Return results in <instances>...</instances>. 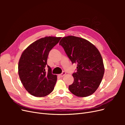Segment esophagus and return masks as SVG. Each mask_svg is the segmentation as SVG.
<instances>
[{
    "mask_svg": "<svg viewBox=\"0 0 125 125\" xmlns=\"http://www.w3.org/2000/svg\"><path fill=\"white\" fill-rule=\"evenodd\" d=\"M66 74V73L65 71H63L62 73L60 74L59 75H60V77H63V76H65V74Z\"/></svg>",
    "mask_w": 125,
    "mask_h": 125,
    "instance_id": "34e87169",
    "label": "esophagus"
}]
</instances>
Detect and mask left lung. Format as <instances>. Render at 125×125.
I'll return each instance as SVG.
<instances>
[{"label": "left lung", "mask_w": 125, "mask_h": 125, "mask_svg": "<svg viewBox=\"0 0 125 125\" xmlns=\"http://www.w3.org/2000/svg\"><path fill=\"white\" fill-rule=\"evenodd\" d=\"M59 45L63 47L72 63H77V71L73 74V83L69 90L78 97H86L95 92L104 73L103 59L93 44L74 36L64 37Z\"/></svg>", "instance_id": "left-lung-1"}]
</instances>
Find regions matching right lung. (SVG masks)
<instances>
[{
    "label": "right lung",
    "mask_w": 125,
    "mask_h": 125,
    "mask_svg": "<svg viewBox=\"0 0 125 125\" xmlns=\"http://www.w3.org/2000/svg\"><path fill=\"white\" fill-rule=\"evenodd\" d=\"M61 37L46 36L36 41L22 52L18 64V73L22 84L31 95L45 96L54 89L57 75L47 65L49 52ZM48 66V70L45 67Z\"/></svg>",
    "instance_id": "add662e5"
}]
</instances>
